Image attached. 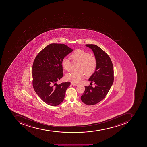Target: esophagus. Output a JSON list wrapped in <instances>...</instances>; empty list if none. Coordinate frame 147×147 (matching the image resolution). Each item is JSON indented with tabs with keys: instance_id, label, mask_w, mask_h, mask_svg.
I'll use <instances>...</instances> for the list:
<instances>
[{
	"instance_id": "esophagus-1",
	"label": "esophagus",
	"mask_w": 147,
	"mask_h": 147,
	"mask_svg": "<svg viewBox=\"0 0 147 147\" xmlns=\"http://www.w3.org/2000/svg\"><path fill=\"white\" fill-rule=\"evenodd\" d=\"M71 84L74 86H77V85H78V84H74V83H71Z\"/></svg>"
}]
</instances>
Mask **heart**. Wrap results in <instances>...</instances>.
Returning a JSON list of instances; mask_svg holds the SVG:
<instances>
[{"mask_svg": "<svg viewBox=\"0 0 147 147\" xmlns=\"http://www.w3.org/2000/svg\"><path fill=\"white\" fill-rule=\"evenodd\" d=\"M71 58L73 62H79L78 70L79 71H71L66 74L67 80L74 84H77L84 78V75L90 76L94 73L97 65L95 57L83 50H77L71 55ZM62 65L65 70H71V63L68 58H64L62 61Z\"/></svg>", "mask_w": 147, "mask_h": 147, "instance_id": "heart-1", "label": "heart"}]
</instances>
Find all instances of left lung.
Returning a JSON list of instances; mask_svg holds the SVG:
<instances>
[{
	"mask_svg": "<svg viewBox=\"0 0 147 147\" xmlns=\"http://www.w3.org/2000/svg\"><path fill=\"white\" fill-rule=\"evenodd\" d=\"M85 46L92 50L97 65L95 71L88 79L91 83L94 82L95 87L85 86L81 100L85 104L93 105L103 99L111 87L114 79L113 65L111 58L100 47L93 44Z\"/></svg>",
	"mask_w": 147,
	"mask_h": 147,
	"instance_id": "obj_1",
	"label": "left lung"
}]
</instances>
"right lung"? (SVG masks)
<instances>
[{
	"instance_id": "obj_1",
	"label": "right lung",
	"mask_w": 147,
	"mask_h": 147,
	"mask_svg": "<svg viewBox=\"0 0 147 147\" xmlns=\"http://www.w3.org/2000/svg\"><path fill=\"white\" fill-rule=\"evenodd\" d=\"M73 49L64 44L52 43L36 55L32 65V85L36 94L47 104L56 106L64 100L70 82L58 84L63 76L62 61Z\"/></svg>"
}]
</instances>
